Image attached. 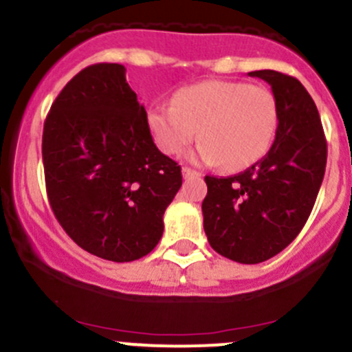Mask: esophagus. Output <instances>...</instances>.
<instances>
[{
    "instance_id": "34e87169",
    "label": "esophagus",
    "mask_w": 352,
    "mask_h": 352,
    "mask_svg": "<svg viewBox=\"0 0 352 352\" xmlns=\"http://www.w3.org/2000/svg\"><path fill=\"white\" fill-rule=\"evenodd\" d=\"M183 176L184 177H200V173L195 171L191 168H183Z\"/></svg>"
}]
</instances>
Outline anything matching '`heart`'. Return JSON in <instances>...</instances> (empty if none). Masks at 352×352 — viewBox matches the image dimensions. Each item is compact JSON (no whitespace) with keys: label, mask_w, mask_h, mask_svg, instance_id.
Here are the masks:
<instances>
[{"label":"heart","mask_w":352,"mask_h":352,"mask_svg":"<svg viewBox=\"0 0 352 352\" xmlns=\"http://www.w3.org/2000/svg\"><path fill=\"white\" fill-rule=\"evenodd\" d=\"M279 104L270 89L205 80L179 89L171 107L152 106L147 128L159 151L177 155L198 137L195 159L239 171L262 161L276 140ZM199 135H196V131Z\"/></svg>","instance_id":"heart-1"}]
</instances>
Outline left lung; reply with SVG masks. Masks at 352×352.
Listing matches in <instances>:
<instances>
[{"instance_id":"8db88e82","label":"left lung","mask_w":352,"mask_h":352,"mask_svg":"<svg viewBox=\"0 0 352 352\" xmlns=\"http://www.w3.org/2000/svg\"><path fill=\"white\" fill-rule=\"evenodd\" d=\"M279 104L276 140L262 161L229 177L205 176L204 229L219 255L260 263L283 252L308 221L322 186L327 142L318 109L294 76L258 69Z\"/></svg>"}]
</instances>
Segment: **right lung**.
I'll list each match as a JSON object with an SVG mask.
<instances>
[{
	"label": "right lung",
	"instance_id": "1",
	"mask_svg": "<svg viewBox=\"0 0 352 352\" xmlns=\"http://www.w3.org/2000/svg\"><path fill=\"white\" fill-rule=\"evenodd\" d=\"M43 162L51 208L80 248L133 262L157 246L183 177L155 147L123 65L87 66L66 83L44 123Z\"/></svg>",
	"mask_w": 352,
	"mask_h": 352
}]
</instances>
